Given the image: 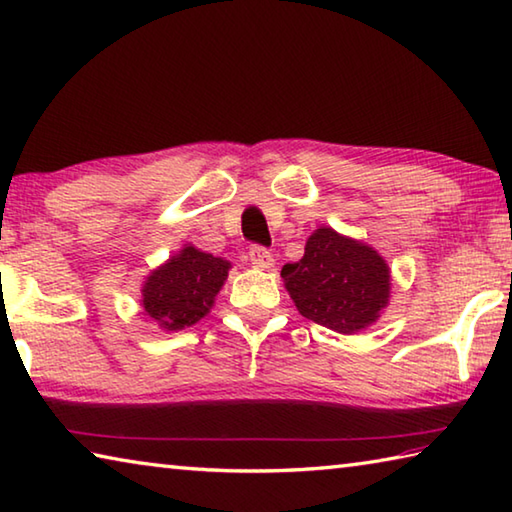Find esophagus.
I'll list each match as a JSON object with an SVG mask.
<instances>
[{"mask_svg": "<svg viewBox=\"0 0 512 512\" xmlns=\"http://www.w3.org/2000/svg\"><path fill=\"white\" fill-rule=\"evenodd\" d=\"M248 257H250V264H253L255 268H262V271H266V268H273V264H275L273 255L268 253V250L262 248V246L250 248L248 250Z\"/></svg>", "mask_w": 512, "mask_h": 512, "instance_id": "esophagus-1", "label": "esophagus"}]
</instances>
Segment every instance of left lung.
I'll list each match as a JSON object with an SVG mask.
<instances>
[{
    "label": "left lung",
    "instance_id": "8db88e82",
    "mask_svg": "<svg viewBox=\"0 0 512 512\" xmlns=\"http://www.w3.org/2000/svg\"><path fill=\"white\" fill-rule=\"evenodd\" d=\"M284 286L306 320L351 336L374 324L389 304L392 271L365 241L320 226L304 257L282 268Z\"/></svg>",
    "mask_w": 512,
    "mask_h": 512
}]
</instances>
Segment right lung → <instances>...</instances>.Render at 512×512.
I'll return each mask as SVG.
<instances>
[{"mask_svg": "<svg viewBox=\"0 0 512 512\" xmlns=\"http://www.w3.org/2000/svg\"><path fill=\"white\" fill-rule=\"evenodd\" d=\"M232 264L192 244L156 266L141 286L143 313L167 333L192 327L206 318Z\"/></svg>", "mask_w": 512, "mask_h": 512, "instance_id": "right-lung-1", "label": "right lung"}]
</instances>
